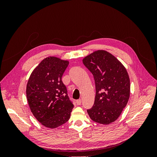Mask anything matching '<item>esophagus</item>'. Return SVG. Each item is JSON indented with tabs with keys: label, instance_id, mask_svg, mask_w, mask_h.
I'll return each mask as SVG.
<instances>
[{
	"label": "esophagus",
	"instance_id": "esophagus-1",
	"mask_svg": "<svg viewBox=\"0 0 157 157\" xmlns=\"http://www.w3.org/2000/svg\"><path fill=\"white\" fill-rule=\"evenodd\" d=\"M81 103H82V100H81V99H78V100L77 101V104L78 105H80V104H81Z\"/></svg>",
	"mask_w": 157,
	"mask_h": 157
}]
</instances>
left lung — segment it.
<instances>
[{"mask_svg": "<svg viewBox=\"0 0 157 157\" xmlns=\"http://www.w3.org/2000/svg\"><path fill=\"white\" fill-rule=\"evenodd\" d=\"M94 76L96 97L87 112L90 118L99 124L115 121L130 98V78L126 68L115 56L105 50L94 52L82 59Z\"/></svg>", "mask_w": 157, "mask_h": 157, "instance_id": "left-lung-1", "label": "left lung"}]
</instances>
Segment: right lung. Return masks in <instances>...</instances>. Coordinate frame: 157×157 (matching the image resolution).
<instances>
[{
	"mask_svg": "<svg viewBox=\"0 0 157 157\" xmlns=\"http://www.w3.org/2000/svg\"><path fill=\"white\" fill-rule=\"evenodd\" d=\"M69 61L50 56L33 70L26 88L33 115L41 124L56 128L67 122L74 107L61 78Z\"/></svg>",
	"mask_w": 157,
	"mask_h": 157,
	"instance_id": "add662e5",
	"label": "right lung"
}]
</instances>
